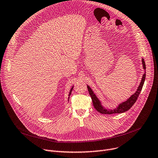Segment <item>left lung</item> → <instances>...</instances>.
Segmentation results:
<instances>
[{
	"mask_svg": "<svg viewBox=\"0 0 158 158\" xmlns=\"http://www.w3.org/2000/svg\"><path fill=\"white\" fill-rule=\"evenodd\" d=\"M142 64H143V69H146V65H145V63L144 61V59L142 58ZM145 77H146V72H145V73L143 74V77L141 78V81L139 84V87H138L137 91L135 92L134 94H133L129 99H127L126 101L119 103L118 105V106L114 109H107L105 108L102 105L101 102L99 100V99L98 98L96 97V96L95 95V94L93 93V90L91 89V88L90 87L89 85H87V89L89 91V93L91 97V99L93 101V106L94 107V108L96 109V110L98 112H99L100 113L102 114H116V113H123L124 112H126L127 110H129L133 105L135 103V102H136L140 94V92L141 91V89L143 86L144 84V81L145 80Z\"/></svg>",
	"mask_w": 158,
	"mask_h": 158,
	"instance_id": "8db88e82",
	"label": "left lung"
}]
</instances>
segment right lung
<instances>
[{"mask_svg": "<svg viewBox=\"0 0 158 158\" xmlns=\"http://www.w3.org/2000/svg\"><path fill=\"white\" fill-rule=\"evenodd\" d=\"M73 86L72 87V88L71 89V90H70V91H69V97H68V102H69V97H70V95H71V92H72V91H73Z\"/></svg>", "mask_w": 158, "mask_h": 158, "instance_id": "add662e5", "label": "right lung"}]
</instances>
